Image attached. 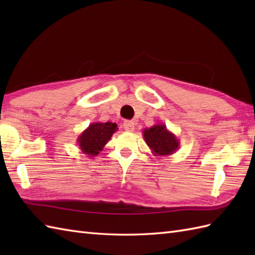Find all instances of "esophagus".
Wrapping results in <instances>:
<instances>
[{
	"label": "esophagus",
	"instance_id": "esophagus-1",
	"mask_svg": "<svg viewBox=\"0 0 255 255\" xmlns=\"http://www.w3.org/2000/svg\"><path fill=\"white\" fill-rule=\"evenodd\" d=\"M124 128L126 131H133L134 130V124L131 121H125L124 122Z\"/></svg>",
	"mask_w": 255,
	"mask_h": 255
}]
</instances>
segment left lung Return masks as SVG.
Wrapping results in <instances>:
<instances>
[{"label":"left lung","mask_w":255,"mask_h":255,"mask_svg":"<svg viewBox=\"0 0 255 255\" xmlns=\"http://www.w3.org/2000/svg\"><path fill=\"white\" fill-rule=\"evenodd\" d=\"M143 138L154 156H169L180 147V140L164 124H155L143 129Z\"/></svg>","instance_id":"8db88e82"}]
</instances>
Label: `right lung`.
I'll return each mask as SVG.
<instances>
[{"instance_id": "obj_1", "label": "right lung", "mask_w": 255, "mask_h": 255, "mask_svg": "<svg viewBox=\"0 0 255 255\" xmlns=\"http://www.w3.org/2000/svg\"><path fill=\"white\" fill-rule=\"evenodd\" d=\"M115 123H92L90 126L81 132L77 141L81 152L90 158L96 156L110 141L114 132L117 131Z\"/></svg>"}]
</instances>
